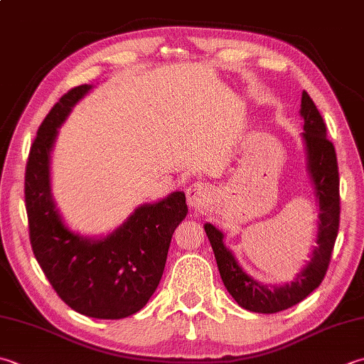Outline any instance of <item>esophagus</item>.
<instances>
[{
    "instance_id": "34e87169",
    "label": "esophagus",
    "mask_w": 364,
    "mask_h": 364,
    "mask_svg": "<svg viewBox=\"0 0 364 364\" xmlns=\"http://www.w3.org/2000/svg\"><path fill=\"white\" fill-rule=\"evenodd\" d=\"M186 196H188L189 206H192V208H196V210H200L206 205V202H208L210 192H208V189H206L205 184L194 183L192 186L188 188Z\"/></svg>"
}]
</instances>
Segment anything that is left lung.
I'll return each mask as SVG.
<instances>
[{"label":"left lung","instance_id":"left-lung-1","mask_svg":"<svg viewBox=\"0 0 364 364\" xmlns=\"http://www.w3.org/2000/svg\"><path fill=\"white\" fill-rule=\"evenodd\" d=\"M301 117L304 118L303 140L308 154V170L318 198V230L317 246L312 251L311 260L296 274L295 281L279 287L262 286L235 260L233 254L224 246V235L213 224H205L218 268L225 289L241 308L260 314H274L298 304L314 291L328 269L334 241L339 230L341 198H339V172L336 151L331 141L326 139L325 121L317 110L308 92L301 96Z\"/></svg>","mask_w":364,"mask_h":364}]
</instances>
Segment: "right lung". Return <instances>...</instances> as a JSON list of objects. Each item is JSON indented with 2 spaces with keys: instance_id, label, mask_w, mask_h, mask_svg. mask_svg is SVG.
<instances>
[{
  "instance_id": "obj_1",
  "label": "right lung",
  "mask_w": 364,
  "mask_h": 364,
  "mask_svg": "<svg viewBox=\"0 0 364 364\" xmlns=\"http://www.w3.org/2000/svg\"><path fill=\"white\" fill-rule=\"evenodd\" d=\"M91 90H69L42 121L25 172V203L34 257L70 309L95 318L139 312L158 289L172 235L186 218L184 192L139 206L101 240L83 238L63 223L50 192V151L58 127Z\"/></svg>"
}]
</instances>
